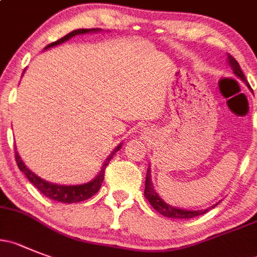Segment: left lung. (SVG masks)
<instances>
[{
	"label": "left lung",
	"mask_w": 257,
	"mask_h": 257,
	"mask_svg": "<svg viewBox=\"0 0 257 257\" xmlns=\"http://www.w3.org/2000/svg\"><path fill=\"white\" fill-rule=\"evenodd\" d=\"M227 62H228L229 67L233 71L234 76L238 77L242 82L246 83V86H248L247 80L244 77L243 72H242L241 67L239 64L237 63L236 59L231 56V54H227ZM250 87V86H248ZM145 196L148 201H150V204L152 205L153 209L157 210L160 214H162L164 217L167 218H177V219H188V218H194L198 217V215L204 214L207 213L210 208H214V204L212 205L210 208H207V209H198V210H189V209H183V208L179 207H174L171 204H167L166 201L161 198V196L158 195L157 191L155 190V186H153L152 179H151V167H148L147 170V175H146V186H145Z\"/></svg>",
	"instance_id": "left-lung-1"
}]
</instances>
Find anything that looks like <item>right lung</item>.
Here are the masks:
<instances>
[{"label":"right lung","instance_id":"right-lung-1","mask_svg":"<svg viewBox=\"0 0 257 257\" xmlns=\"http://www.w3.org/2000/svg\"><path fill=\"white\" fill-rule=\"evenodd\" d=\"M100 31H101V29H77V30L71 31L69 34H67L66 37H63L62 39L47 45V47L44 48V50L56 47V45L62 44V43L67 42V40L76 37V35L87 34V33H100ZM121 146H123V143L116 146L115 150L110 153L109 157L105 160L101 170L99 171V174L96 175L95 179H92L91 181H88V183L86 184H80V185H59V184L49 183V181H47V180L42 179V177L38 176L37 174H34V172L31 171V170L24 164L21 157L19 156L18 151H15V158H16V164H18L20 171L25 174V176L28 177L29 181H30V183L33 184V185H34L35 188L43 194V195L52 199V200H57V201H61V203H68V204H72V203H78V201L86 200V199L91 198V196L95 195V194L100 190L102 181H104L105 167L107 166V164L110 162L112 156H114L117 151L120 150Z\"/></svg>","mask_w":257,"mask_h":257}]
</instances>
